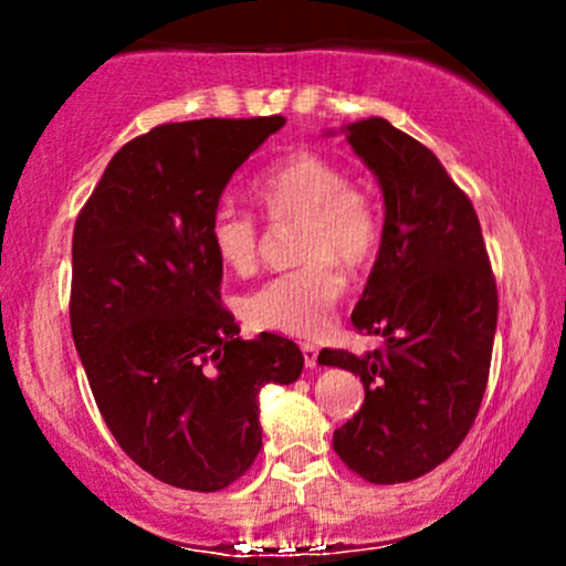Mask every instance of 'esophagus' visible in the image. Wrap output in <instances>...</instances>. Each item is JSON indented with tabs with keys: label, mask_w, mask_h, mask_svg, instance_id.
Segmentation results:
<instances>
[{
	"label": "esophagus",
	"mask_w": 566,
	"mask_h": 566,
	"mask_svg": "<svg viewBox=\"0 0 566 566\" xmlns=\"http://www.w3.org/2000/svg\"><path fill=\"white\" fill-rule=\"evenodd\" d=\"M301 350H303V361H305V367L314 369V367H316V359H319V348H316L314 343H303Z\"/></svg>",
	"instance_id": "esophagus-1"
}]
</instances>
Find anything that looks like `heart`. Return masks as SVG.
<instances>
[{
    "label": "heart",
    "instance_id": "heart-1",
    "mask_svg": "<svg viewBox=\"0 0 566 566\" xmlns=\"http://www.w3.org/2000/svg\"><path fill=\"white\" fill-rule=\"evenodd\" d=\"M252 197L274 226L297 223V269L279 274L242 301L250 327L265 333L314 337L324 333L346 292V274L367 269L378 258L382 223L375 199L348 170L319 154L295 157L269 167L252 184ZM263 229L252 212L218 205L207 223V244L226 271L247 276L261 258Z\"/></svg>",
    "mask_w": 566,
    "mask_h": 566
}]
</instances>
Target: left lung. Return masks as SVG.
Returning <instances> with one entry per match:
<instances>
[{"label":"left lung","instance_id":"left-lung-1","mask_svg":"<svg viewBox=\"0 0 566 566\" xmlns=\"http://www.w3.org/2000/svg\"><path fill=\"white\" fill-rule=\"evenodd\" d=\"M346 140L386 201L378 261L350 314L382 346L319 354L365 382V405L333 447L365 482L401 484L469 437L490 378L497 287L476 210L431 148L380 116L348 125Z\"/></svg>","mask_w":566,"mask_h":566}]
</instances>
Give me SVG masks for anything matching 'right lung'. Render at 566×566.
I'll use <instances>...</instances> for the list:
<instances>
[{
	"label": "right lung",
	"mask_w": 566,
	"mask_h": 566,
	"mask_svg": "<svg viewBox=\"0 0 566 566\" xmlns=\"http://www.w3.org/2000/svg\"><path fill=\"white\" fill-rule=\"evenodd\" d=\"M284 116L193 119L138 135L108 161L71 244V335L108 431L143 471L226 490L263 447L258 394L295 382L303 354L242 340L207 244L220 193Z\"/></svg>",
	"instance_id": "right-lung-1"
}]
</instances>
